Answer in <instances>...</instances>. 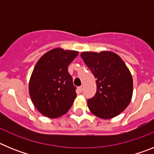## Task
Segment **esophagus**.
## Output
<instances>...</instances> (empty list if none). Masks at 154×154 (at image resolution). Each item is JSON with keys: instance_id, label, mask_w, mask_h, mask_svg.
Masks as SVG:
<instances>
[{"instance_id": "esophagus-1", "label": "esophagus", "mask_w": 154, "mask_h": 154, "mask_svg": "<svg viewBox=\"0 0 154 154\" xmlns=\"http://www.w3.org/2000/svg\"><path fill=\"white\" fill-rule=\"evenodd\" d=\"M83 88H84V85H81V86H80L79 88V91H80V92H82V91L83 90Z\"/></svg>"}]
</instances>
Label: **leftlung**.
Returning a JSON list of instances; mask_svg holds the SVG:
<instances>
[{
	"label": "left lung",
	"mask_w": 154,
	"mask_h": 154,
	"mask_svg": "<svg viewBox=\"0 0 154 154\" xmlns=\"http://www.w3.org/2000/svg\"><path fill=\"white\" fill-rule=\"evenodd\" d=\"M81 57L96 79V93L87 100L89 110L102 119L115 117L131 101L133 79L130 70L112 51H84Z\"/></svg>",
	"instance_id": "8db88e82"
}]
</instances>
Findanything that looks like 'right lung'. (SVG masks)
<instances>
[{
  "label": "right lung",
  "instance_id": "1",
  "mask_svg": "<svg viewBox=\"0 0 154 154\" xmlns=\"http://www.w3.org/2000/svg\"><path fill=\"white\" fill-rule=\"evenodd\" d=\"M78 54L57 48L45 53L37 62L30 79L29 94L42 115L58 118L72 106L77 94L68 66Z\"/></svg>",
  "mask_w": 154,
  "mask_h": 154
}]
</instances>
